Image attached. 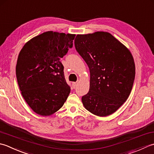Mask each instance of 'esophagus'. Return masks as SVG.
<instances>
[{"label":"esophagus","mask_w":154,"mask_h":154,"mask_svg":"<svg viewBox=\"0 0 154 154\" xmlns=\"http://www.w3.org/2000/svg\"><path fill=\"white\" fill-rule=\"evenodd\" d=\"M77 86V83L76 82H72V87L73 88H75Z\"/></svg>","instance_id":"34e87169"}]
</instances>
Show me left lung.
<instances>
[{"mask_svg":"<svg viewBox=\"0 0 154 154\" xmlns=\"http://www.w3.org/2000/svg\"><path fill=\"white\" fill-rule=\"evenodd\" d=\"M74 45L90 73L89 92L82 98L84 106L98 116L113 114L133 87L136 70L130 51L107 32L78 34Z\"/></svg>","mask_w":154,"mask_h":154,"instance_id":"obj_1","label":"left lung"}]
</instances>
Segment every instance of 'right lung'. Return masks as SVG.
Instances as JSON below:
<instances>
[{
  "mask_svg": "<svg viewBox=\"0 0 154 154\" xmlns=\"http://www.w3.org/2000/svg\"><path fill=\"white\" fill-rule=\"evenodd\" d=\"M75 36L48 31L30 39L18 54V86L25 101L38 114L57 112L70 92L60 58L72 47Z\"/></svg>",
  "mask_w": 154,
  "mask_h": 154,
  "instance_id": "obj_1",
  "label": "right lung"
}]
</instances>
